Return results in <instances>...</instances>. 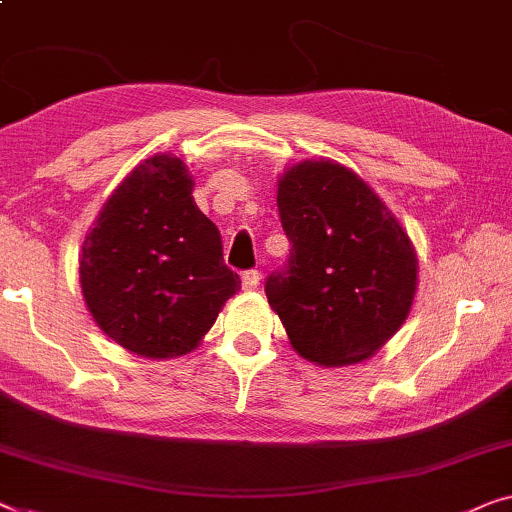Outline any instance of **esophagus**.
I'll return each instance as SVG.
<instances>
[{"label": "esophagus", "instance_id": "obj_1", "mask_svg": "<svg viewBox=\"0 0 512 512\" xmlns=\"http://www.w3.org/2000/svg\"><path fill=\"white\" fill-rule=\"evenodd\" d=\"M258 284H261V272H258V270H247L242 274V288H244V291H256Z\"/></svg>", "mask_w": 512, "mask_h": 512}]
</instances>
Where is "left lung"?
I'll use <instances>...</instances> for the list:
<instances>
[{"label": "left lung", "mask_w": 512, "mask_h": 512, "mask_svg": "<svg viewBox=\"0 0 512 512\" xmlns=\"http://www.w3.org/2000/svg\"><path fill=\"white\" fill-rule=\"evenodd\" d=\"M277 207L291 256L265 295L291 346L325 367L367 360L411 311L418 258L409 235L362 177L330 159L284 170Z\"/></svg>", "instance_id": "1"}]
</instances>
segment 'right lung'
<instances>
[{"label":"right lung","mask_w":512,"mask_h":512,"mask_svg":"<svg viewBox=\"0 0 512 512\" xmlns=\"http://www.w3.org/2000/svg\"><path fill=\"white\" fill-rule=\"evenodd\" d=\"M191 191L182 159H145L101 207L83 242L85 305L113 342L140 358L194 351L240 291L217 226Z\"/></svg>","instance_id":"obj_1"}]
</instances>
